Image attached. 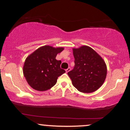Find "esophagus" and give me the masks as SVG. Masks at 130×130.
Listing matches in <instances>:
<instances>
[{
  "label": "esophagus",
  "instance_id": "obj_1",
  "mask_svg": "<svg viewBox=\"0 0 130 130\" xmlns=\"http://www.w3.org/2000/svg\"><path fill=\"white\" fill-rule=\"evenodd\" d=\"M70 67H69V68H67L66 70V73H68L69 72H70Z\"/></svg>",
  "mask_w": 130,
  "mask_h": 130
}]
</instances>
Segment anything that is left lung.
<instances>
[{"instance_id":"8db88e82","label":"left lung","mask_w":130,"mask_h":130,"mask_svg":"<svg viewBox=\"0 0 130 130\" xmlns=\"http://www.w3.org/2000/svg\"><path fill=\"white\" fill-rule=\"evenodd\" d=\"M74 67L67 73L72 84L79 91L92 93L98 89L105 80L107 69L102 58L86 45L73 49Z\"/></svg>"}]
</instances>
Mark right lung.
I'll list each match as a JSON object with an SVG mask.
<instances>
[{"mask_svg":"<svg viewBox=\"0 0 130 130\" xmlns=\"http://www.w3.org/2000/svg\"><path fill=\"white\" fill-rule=\"evenodd\" d=\"M63 50V47L42 46L26 58L23 73L31 88L45 91L56 85L58 77L66 72L60 68L61 61L56 59L58 53Z\"/></svg>","mask_w":130,"mask_h":130,"instance_id":"right-lung-1","label":"right lung"}]
</instances>
